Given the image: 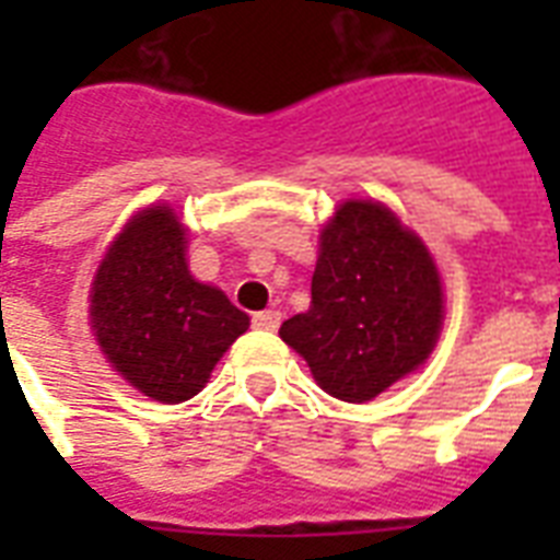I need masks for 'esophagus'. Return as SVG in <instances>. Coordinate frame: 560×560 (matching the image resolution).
Listing matches in <instances>:
<instances>
[{
    "label": "esophagus",
    "mask_w": 560,
    "mask_h": 560,
    "mask_svg": "<svg viewBox=\"0 0 560 560\" xmlns=\"http://www.w3.org/2000/svg\"><path fill=\"white\" fill-rule=\"evenodd\" d=\"M253 325L261 331H276L281 325V314L279 311H258V314H253Z\"/></svg>",
    "instance_id": "obj_1"
}]
</instances>
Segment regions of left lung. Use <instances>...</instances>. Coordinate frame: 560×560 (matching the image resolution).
<instances>
[{"label": "left lung", "mask_w": 560, "mask_h": 560, "mask_svg": "<svg viewBox=\"0 0 560 560\" xmlns=\"http://www.w3.org/2000/svg\"><path fill=\"white\" fill-rule=\"evenodd\" d=\"M442 319L424 241L381 202L346 200L319 235L311 311L290 316L279 337L328 395L366 404L430 358Z\"/></svg>", "instance_id": "obj_1"}]
</instances>
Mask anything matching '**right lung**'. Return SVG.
<instances>
[{
    "label": "right lung",
    "instance_id": "add662e5",
    "mask_svg": "<svg viewBox=\"0 0 560 560\" xmlns=\"http://www.w3.org/2000/svg\"><path fill=\"white\" fill-rule=\"evenodd\" d=\"M186 226L171 206L130 218L90 290V323L121 377L160 404L194 398L249 328L226 293L188 272Z\"/></svg>",
    "mask_w": 560,
    "mask_h": 560
}]
</instances>
